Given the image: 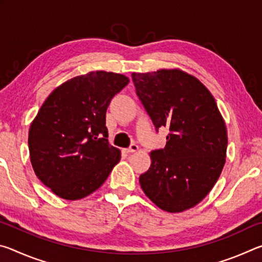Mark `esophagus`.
<instances>
[{"label": "esophagus", "instance_id": "34e87169", "mask_svg": "<svg viewBox=\"0 0 262 262\" xmlns=\"http://www.w3.org/2000/svg\"><path fill=\"white\" fill-rule=\"evenodd\" d=\"M137 150H139V145H137V144H132L129 148L125 150V151L127 154H133V152H136Z\"/></svg>", "mask_w": 262, "mask_h": 262}]
</instances>
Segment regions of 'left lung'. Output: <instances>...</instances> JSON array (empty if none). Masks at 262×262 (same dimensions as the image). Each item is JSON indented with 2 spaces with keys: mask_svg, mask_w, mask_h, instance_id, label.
Masks as SVG:
<instances>
[{
  "mask_svg": "<svg viewBox=\"0 0 262 262\" xmlns=\"http://www.w3.org/2000/svg\"><path fill=\"white\" fill-rule=\"evenodd\" d=\"M132 78L156 130L168 129L165 148L150 152L141 187L163 210H187L207 196L223 170L225 122L209 90L183 70L133 73Z\"/></svg>",
  "mask_w": 262,
  "mask_h": 262,
  "instance_id": "obj_1",
  "label": "left lung"
}]
</instances>
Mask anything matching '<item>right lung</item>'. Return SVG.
<instances>
[{
    "label": "right lung",
    "instance_id": "1",
    "mask_svg": "<svg viewBox=\"0 0 262 262\" xmlns=\"http://www.w3.org/2000/svg\"><path fill=\"white\" fill-rule=\"evenodd\" d=\"M128 82L121 74L91 72L61 84L43 101L29 130L30 159L57 196H88L120 161V150L107 140L106 110Z\"/></svg>",
    "mask_w": 262,
    "mask_h": 262
}]
</instances>
